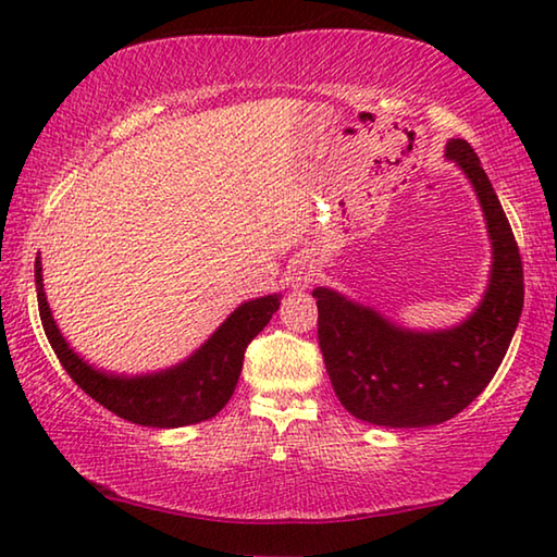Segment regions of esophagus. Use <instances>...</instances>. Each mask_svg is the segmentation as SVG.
Wrapping results in <instances>:
<instances>
[{
	"instance_id": "esophagus-1",
	"label": "esophagus",
	"mask_w": 557,
	"mask_h": 557,
	"mask_svg": "<svg viewBox=\"0 0 557 557\" xmlns=\"http://www.w3.org/2000/svg\"><path fill=\"white\" fill-rule=\"evenodd\" d=\"M289 285H292V289H305L309 285V275L307 272H292Z\"/></svg>"
}]
</instances>
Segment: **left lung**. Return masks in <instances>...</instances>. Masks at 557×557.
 <instances>
[{
  "mask_svg": "<svg viewBox=\"0 0 557 557\" xmlns=\"http://www.w3.org/2000/svg\"><path fill=\"white\" fill-rule=\"evenodd\" d=\"M445 157L474 186L492 240V272L474 312L451 329L412 332L334 289L312 292L336 398L371 425L428 428L455 418L494 379L521 319V252L494 186L465 139H449Z\"/></svg>",
  "mask_w": 557,
  "mask_h": 557,
  "instance_id": "obj_1",
  "label": "left lung"
}]
</instances>
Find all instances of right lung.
<instances>
[{"mask_svg": "<svg viewBox=\"0 0 557 557\" xmlns=\"http://www.w3.org/2000/svg\"><path fill=\"white\" fill-rule=\"evenodd\" d=\"M34 277L44 332L65 373L102 408L145 428L196 425L221 412L238 385L245 348L268 326L272 314L280 309L282 297L268 295L243 301L209 336V342L172 369L145 375H117L83 361L63 338L46 301L41 258H36Z\"/></svg>", "mask_w": 557, "mask_h": 557, "instance_id": "obj_1", "label": "right lung"}]
</instances>
